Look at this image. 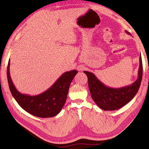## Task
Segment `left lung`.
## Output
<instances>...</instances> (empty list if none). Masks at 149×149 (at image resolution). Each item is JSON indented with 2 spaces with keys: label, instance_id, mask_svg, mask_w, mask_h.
Instances as JSON below:
<instances>
[{
  "label": "left lung",
  "instance_id": "left-lung-1",
  "mask_svg": "<svg viewBox=\"0 0 149 149\" xmlns=\"http://www.w3.org/2000/svg\"><path fill=\"white\" fill-rule=\"evenodd\" d=\"M125 33L131 35L127 31H125ZM139 62L137 80L132 84L120 88L107 87L93 73L84 71L88 76L90 94L99 107L105 111H114L120 109L132 100L139 91L142 78L143 67L141 55H140Z\"/></svg>",
  "mask_w": 149,
  "mask_h": 149
}]
</instances>
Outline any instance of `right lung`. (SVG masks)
<instances>
[{
	"mask_svg": "<svg viewBox=\"0 0 149 149\" xmlns=\"http://www.w3.org/2000/svg\"><path fill=\"white\" fill-rule=\"evenodd\" d=\"M7 73L10 91L20 106L31 115L47 118L60 113L66 102L70 84L78 71L65 72L49 89L35 96L22 94L15 88L10 75V60Z\"/></svg>",
	"mask_w": 149,
	"mask_h": 149,
	"instance_id": "right-lung-1",
	"label": "right lung"
}]
</instances>
